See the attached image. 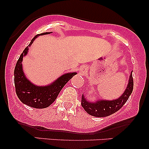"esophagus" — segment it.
<instances>
[{"label": "esophagus", "mask_w": 149, "mask_h": 149, "mask_svg": "<svg viewBox=\"0 0 149 149\" xmlns=\"http://www.w3.org/2000/svg\"><path fill=\"white\" fill-rule=\"evenodd\" d=\"M80 72H81V73H83V74H85V73H86L87 71H88V67H87V66H80Z\"/></svg>", "instance_id": "1"}]
</instances>
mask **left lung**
Returning <instances> with one entry per match:
<instances>
[{
  "instance_id": "left-lung-1",
  "label": "left lung",
  "mask_w": 149,
  "mask_h": 149,
  "mask_svg": "<svg viewBox=\"0 0 149 149\" xmlns=\"http://www.w3.org/2000/svg\"><path fill=\"white\" fill-rule=\"evenodd\" d=\"M130 73L125 90L118 99L113 100H100L95 102H89L84 95H82L81 105L88 114L95 117H106L117 112L126 103L133 90L132 73Z\"/></svg>"
}]
</instances>
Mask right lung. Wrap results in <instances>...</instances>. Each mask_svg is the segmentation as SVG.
<instances>
[{"label": "right lung", "instance_id": "right-lung-1", "mask_svg": "<svg viewBox=\"0 0 149 149\" xmlns=\"http://www.w3.org/2000/svg\"><path fill=\"white\" fill-rule=\"evenodd\" d=\"M51 33L52 32H45L36 36L21 54L15 68L14 80L15 90L18 98L23 104L36 109H44L50 106L57 99L61 89L77 73L76 72L65 73L50 85L45 86H37L31 83L30 80L26 77L22 69V62L23 57L28 53L29 47L38 36Z\"/></svg>", "mask_w": 149, "mask_h": 149}]
</instances>
